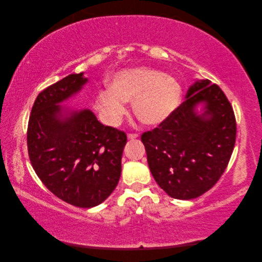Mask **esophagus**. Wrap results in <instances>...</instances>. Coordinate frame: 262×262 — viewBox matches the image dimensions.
Instances as JSON below:
<instances>
[{
    "instance_id": "obj_1",
    "label": "esophagus",
    "mask_w": 262,
    "mask_h": 262,
    "mask_svg": "<svg viewBox=\"0 0 262 262\" xmlns=\"http://www.w3.org/2000/svg\"><path fill=\"white\" fill-rule=\"evenodd\" d=\"M139 137L138 133H129L128 134V139L129 140H133V139H137Z\"/></svg>"
}]
</instances>
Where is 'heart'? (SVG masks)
I'll use <instances>...</instances> for the list:
<instances>
[{"label":"heart","mask_w":262,"mask_h":262,"mask_svg":"<svg viewBox=\"0 0 262 262\" xmlns=\"http://www.w3.org/2000/svg\"><path fill=\"white\" fill-rule=\"evenodd\" d=\"M182 95L180 84L161 71L141 68L118 73L112 90L98 94L97 106L106 123L117 125L125 114L124 101L133 100V112L147 125L165 121L178 107Z\"/></svg>","instance_id":"b5f03b06"}]
</instances>
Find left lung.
Masks as SVG:
<instances>
[{
    "label": "left lung",
    "instance_id": "left-lung-1",
    "mask_svg": "<svg viewBox=\"0 0 262 262\" xmlns=\"http://www.w3.org/2000/svg\"><path fill=\"white\" fill-rule=\"evenodd\" d=\"M186 98L165 121L141 137L158 186L180 200L193 199L216 184L236 141L234 110L219 85L196 82ZM200 102L205 112L198 115L195 106Z\"/></svg>",
    "mask_w": 262,
    "mask_h": 262
}]
</instances>
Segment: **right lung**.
<instances>
[{
  "label": "right lung",
  "instance_id": "obj_1",
  "mask_svg": "<svg viewBox=\"0 0 262 262\" xmlns=\"http://www.w3.org/2000/svg\"><path fill=\"white\" fill-rule=\"evenodd\" d=\"M87 82L70 74L37 96L27 128L29 160L42 184L78 208L104 202L118 185L126 134L100 123L91 110L61 119L64 101Z\"/></svg>",
  "mask_w": 262,
  "mask_h": 262
}]
</instances>
